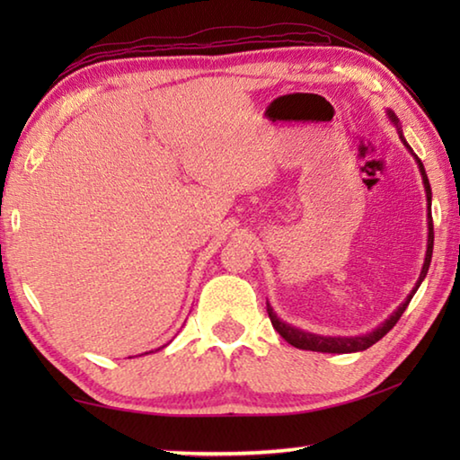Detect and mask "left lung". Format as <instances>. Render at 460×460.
<instances>
[{"mask_svg":"<svg viewBox=\"0 0 460 460\" xmlns=\"http://www.w3.org/2000/svg\"><path fill=\"white\" fill-rule=\"evenodd\" d=\"M389 119H392L395 126H400L398 118H395L394 111H387ZM400 137L403 146L408 147L410 154L414 155L416 158V164L420 168V174H422V182H424V189H426V199H428V247H426V258H424V266H422V271H420V278L416 282V288L414 290L410 292V296L406 300L402 302V305L398 306V310L395 313H392V316L385 318L384 324H379L376 331H371L367 334H361V337H323V334H314V332H306V331H300L296 329V326H290L286 324L284 321H279L278 314L274 313V308H271L268 305V314H270V321L271 324H274V329L282 334V339H286L288 342H290L292 347L296 349H305V351H318V353H357V351H365V349H369L371 345H376V342L379 339H384L385 334L394 329L395 323L400 321V316L403 314V310L408 308L411 296L416 294V290L420 288V284H422V279L426 278L428 274V268H430V260H432V247H434V225H432V215H430V199H432V190H430V182H428V176H426V170H424V164L422 160L418 158V155L411 152V147L408 146L406 139H403L402 131H400Z\"/></svg>","mask_w":460,"mask_h":460,"instance_id":"1","label":"left lung"}]
</instances>
